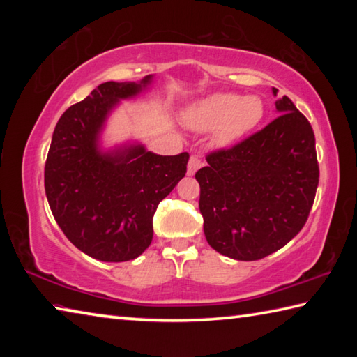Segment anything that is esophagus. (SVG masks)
Here are the masks:
<instances>
[{
    "label": "esophagus",
    "mask_w": 357,
    "mask_h": 357,
    "mask_svg": "<svg viewBox=\"0 0 357 357\" xmlns=\"http://www.w3.org/2000/svg\"><path fill=\"white\" fill-rule=\"evenodd\" d=\"M203 165V162H202V159L198 155H192L190 157V160H189V164H187V173L189 174H195V172L198 170V168H200Z\"/></svg>",
    "instance_id": "obj_1"
}]
</instances>
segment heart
<instances>
[{"label":"heart","instance_id":"b5f03b06","mask_svg":"<svg viewBox=\"0 0 357 357\" xmlns=\"http://www.w3.org/2000/svg\"><path fill=\"white\" fill-rule=\"evenodd\" d=\"M263 118V104L255 96L243 98L233 93H219L198 102L185 114L187 124L195 130L215 129L220 144L238 142Z\"/></svg>","mask_w":357,"mask_h":357}]
</instances>
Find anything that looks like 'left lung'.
Here are the masks:
<instances>
[{
    "mask_svg": "<svg viewBox=\"0 0 357 357\" xmlns=\"http://www.w3.org/2000/svg\"><path fill=\"white\" fill-rule=\"evenodd\" d=\"M275 108L280 114L264 129L209 153L208 167L195 173L208 244L239 261L288 244L315 202L319 168L312 126L287 96Z\"/></svg>",
    "mask_w": 357,
    "mask_h": 357,
    "instance_id": "1",
    "label": "left lung"
}]
</instances>
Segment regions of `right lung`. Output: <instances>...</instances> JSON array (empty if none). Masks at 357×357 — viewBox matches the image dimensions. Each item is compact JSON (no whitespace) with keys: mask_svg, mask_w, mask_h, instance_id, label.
Listing matches in <instances>:
<instances>
[{"mask_svg":"<svg viewBox=\"0 0 357 357\" xmlns=\"http://www.w3.org/2000/svg\"><path fill=\"white\" fill-rule=\"evenodd\" d=\"M151 78L99 84L63 113L48 149L44 184L52 214L78 250L100 261H129L148 249L157 206L187 172V153L159 155L142 144L99 149L107 114Z\"/></svg>","mask_w":357,"mask_h":357,"instance_id":"add662e5","label":"right lung"}]
</instances>
